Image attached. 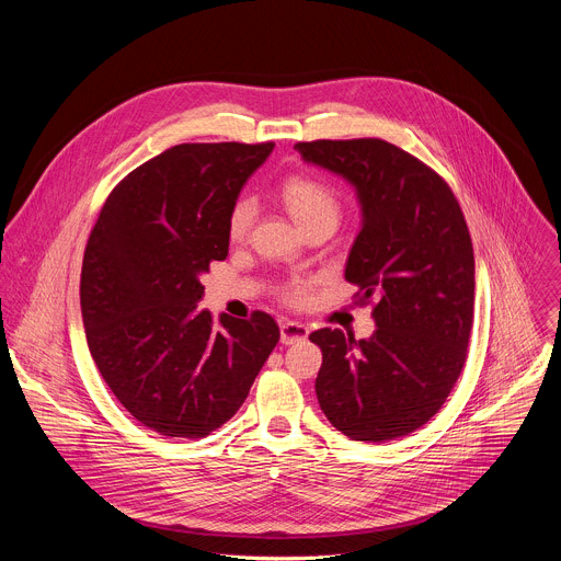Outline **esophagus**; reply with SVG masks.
Returning a JSON list of instances; mask_svg holds the SVG:
<instances>
[{"instance_id":"34e87169","label":"esophagus","mask_w":561,"mask_h":561,"mask_svg":"<svg viewBox=\"0 0 561 561\" xmlns=\"http://www.w3.org/2000/svg\"><path fill=\"white\" fill-rule=\"evenodd\" d=\"M279 331H282V344H286V346L304 342L308 337V329L299 322H284L279 327Z\"/></svg>"}]
</instances>
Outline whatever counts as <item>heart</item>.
Listing matches in <instances>:
<instances>
[{"instance_id":"obj_1","label":"heart","mask_w":561,"mask_h":561,"mask_svg":"<svg viewBox=\"0 0 561 561\" xmlns=\"http://www.w3.org/2000/svg\"><path fill=\"white\" fill-rule=\"evenodd\" d=\"M279 199L304 230H310L314 226H331L335 230L340 224V217H342L340 197L324 182L293 175L279 186ZM255 215H257V206L251 197H242L234 202L228 215V237L232 242H244L255 224ZM308 295H310V282L306 279H293L282 288L284 301L293 306L306 304Z\"/></svg>"}]
</instances>
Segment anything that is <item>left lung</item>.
I'll list each match as a JSON object with an SVG mask.
<instances>
[{
  "instance_id": "8db88e82",
  "label": "left lung",
  "mask_w": 561,
  "mask_h": 561,
  "mask_svg": "<svg viewBox=\"0 0 561 561\" xmlns=\"http://www.w3.org/2000/svg\"><path fill=\"white\" fill-rule=\"evenodd\" d=\"M295 150L357 191L362 230L346 262L359 304L375 301L377 331L310 333L322 348L314 379L329 422L355 442L422 428L444 407L472 329L474 255L450 186L383 139H314Z\"/></svg>"
}]
</instances>
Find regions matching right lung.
<instances>
[{
    "label": "right lung",
    "mask_w": 561,
    "mask_h": 561,
    "mask_svg": "<svg viewBox=\"0 0 561 561\" xmlns=\"http://www.w3.org/2000/svg\"><path fill=\"white\" fill-rule=\"evenodd\" d=\"M273 146H173L111 191L91 230L79 284L91 355L119 404L164 437L226 424L279 342L262 310L219 324L197 310L199 277L228 255L230 208Z\"/></svg>",
    "instance_id": "1"
}]
</instances>
